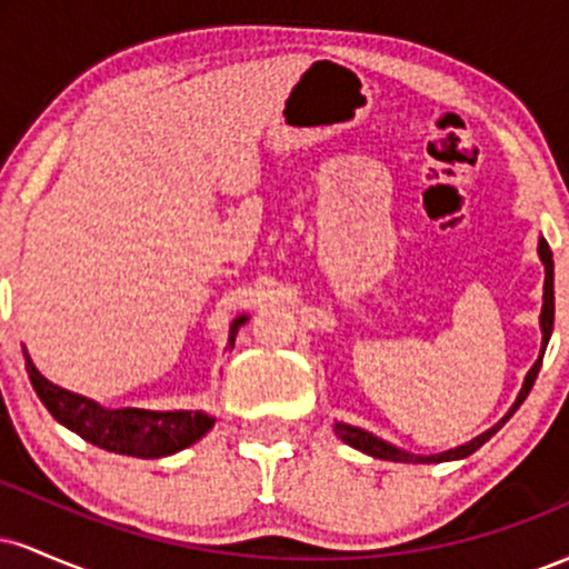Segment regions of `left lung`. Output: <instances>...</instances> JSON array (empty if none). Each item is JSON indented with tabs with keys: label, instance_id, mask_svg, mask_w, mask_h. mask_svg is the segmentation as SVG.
Segmentation results:
<instances>
[{
	"label": "left lung",
	"instance_id": "1",
	"mask_svg": "<svg viewBox=\"0 0 569 569\" xmlns=\"http://www.w3.org/2000/svg\"><path fill=\"white\" fill-rule=\"evenodd\" d=\"M538 253H540V259H543V264H546V286H543L546 293H543V312H540V329H543V350H540V358H538V361H535V367L530 369V375H527L525 385H521V393H519V398H516V403H513L511 409H508V415L502 417L498 426L489 428L487 433L476 436L473 441L462 443V447L449 449V452H443V455H430V457L403 452V449L393 447V443L377 439V436H371V433H367V430H361V428L345 426V422H337V426H335L339 439H342L345 443H350V447L361 449V452H367V455H371V457H380V460H396V462H443V460H460V457L473 455L476 449L481 447V443H487L489 439H492V436L498 433V430H500L502 426H506L508 420H511L513 411L519 409L521 403H525V398L530 396L532 385H535V380H538L540 363H543L546 345H548V339H551V331H553V257H551V248H548L546 240H540Z\"/></svg>",
	"mask_w": 569,
	"mask_h": 569
}]
</instances>
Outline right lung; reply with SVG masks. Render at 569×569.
<instances>
[{
  "instance_id": "right-lung-1",
  "label": "right lung",
  "mask_w": 569,
  "mask_h": 569,
  "mask_svg": "<svg viewBox=\"0 0 569 569\" xmlns=\"http://www.w3.org/2000/svg\"><path fill=\"white\" fill-rule=\"evenodd\" d=\"M243 323L246 318H238L232 323L230 345H234L238 326ZM23 356L29 380L50 415L61 426L74 430L84 441L96 443L107 452L152 460V457H166L189 447V443L202 439L213 426V417L202 415V411H149L133 407L103 409L101 403L90 401V398L44 380L31 363L29 352H23Z\"/></svg>"
}]
</instances>
